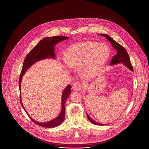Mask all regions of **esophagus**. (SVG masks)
I'll return each instance as SVG.
<instances>
[{
	"mask_svg": "<svg viewBox=\"0 0 149 149\" xmlns=\"http://www.w3.org/2000/svg\"><path fill=\"white\" fill-rule=\"evenodd\" d=\"M72 88L74 91H80L82 88L81 84L78 83V82H76L72 85Z\"/></svg>",
	"mask_w": 149,
	"mask_h": 149,
	"instance_id": "1",
	"label": "esophagus"
}]
</instances>
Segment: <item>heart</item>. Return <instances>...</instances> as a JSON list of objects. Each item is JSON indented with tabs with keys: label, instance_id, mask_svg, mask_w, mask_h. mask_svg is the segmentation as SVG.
<instances>
[{
	"label": "heart",
	"instance_id": "1",
	"mask_svg": "<svg viewBox=\"0 0 149 149\" xmlns=\"http://www.w3.org/2000/svg\"><path fill=\"white\" fill-rule=\"evenodd\" d=\"M110 56V49L105 43L87 42L74 44L67 48L64 56L66 64L69 67L79 66V70L85 77L97 75Z\"/></svg>",
	"mask_w": 149,
	"mask_h": 149
}]
</instances>
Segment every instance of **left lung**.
<instances>
[{
	"label": "left lung",
	"mask_w": 149,
	"mask_h": 149,
	"mask_svg": "<svg viewBox=\"0 0 149 149\" xmlns=\"http://www.w3.org/2000/svg\"><path fill=\"white\" fill-rule=\"evenodd\" d=\"M100 36H103L105 38H106L107 40L111 42V44L112 45L113 48L117 51V54L112 58V59L111 60V62L110 63V65H114L116 64H122L124 65H125L126 67H127L129 69H130L131 71L134 72L133 68L131 65L129 56L125 48H124L123 46H121L120 44H119L118 42H115L112 38H111L110 36H108L107 34H100ZM86 113L88 119L93 124H94L95 125H100V126L107 125V124H100L99 123H97L93 119H91L87 113Z\"/></svg>",
	"instance_id": "left-lung-1"
}]
</instances>
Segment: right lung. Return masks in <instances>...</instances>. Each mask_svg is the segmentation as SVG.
<instances>
[{"label":"right lung","mask_w":149,"mask_h":149,"mask_svg":"<svg viewBox=\"0 0 149 149\" xmlns=\"http://www.w3.org/2000/svg\"><path fill=\"white\" fill-rule=\"evenodd\" d=\"M69 37L63 36H55L53 37H47L44 38L39 42L37 45L32 49L28 54L26 55L25 59L24 60L23 68L21 74L20 75V78L19 80V86L20 90V95H21V83L23 77L25 73L28 70V69L31 66L33 65L36 62L42 60L52 58L55 59V55L54 53V47L55 45L59 42L68 39ZM71 86L68 85L64 90L62 96H61V110L60 111L59 115L53 120H52L49 121L45 123H39L32 119L29 114L27 113L25 109H24L22 101L21 99V96H20V104L23 107L25 111L28 114L30 119L37 125H40L44 127L48 128H53L60 125L63 121L65 118V110L66 101L68 97L69 96L71 92Z\"/></svg>","instance_id":"add662e5"}]
</instances>
